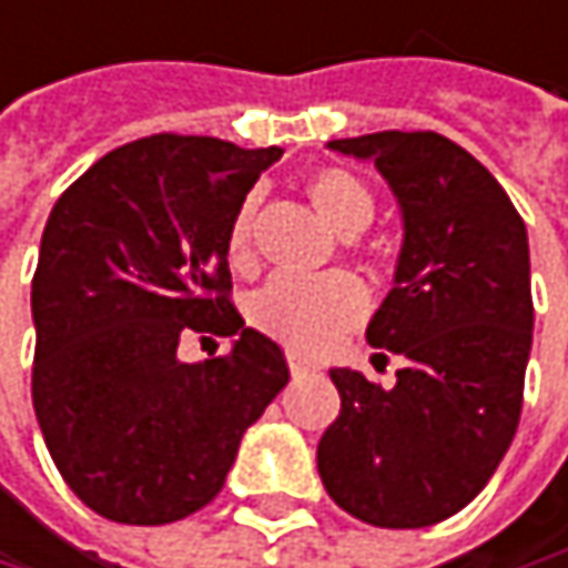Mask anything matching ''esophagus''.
Wrapping results in <instances>:
<instances>
[{
  "label": "esophagus",
  "instance_id": "34e87169",
  "mask_svg": "<svg viewBox=\"0 0 568 568\" xmlns=\"http://www.w3.org/2000/svg\"><path fill=\"white\" fill-rule=\"evenodd\" d=\"M285 361H288V371H292V377H302V374H308V371H315V364H308L305 357H298V354H285Z\"/></svg>",
  "mask_w": 568,
  "mask_h": 568
}]
</instances>
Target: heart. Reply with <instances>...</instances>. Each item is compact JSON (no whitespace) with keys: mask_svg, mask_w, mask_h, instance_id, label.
Returning a JSON list of instances; mask_svg holds the SVG:
<instances>
[{"mask_svg":"<svg viewBox=\"0 0 568 568\" xmlns=\"http://www.w3.org/2000/svg\"><path fill=\"white\" fill-rule=\"evenodd\" d=\"M308 201L322 221L341 236H357L374 221V194L364 181L344 169H322L305 181ZM227 260L233 270L253 266V201L236 207L227 231ZM250 322L256 332L280 341L298 354L328 351L364 315V292L351 276H273L250 298Z\"/></svg>","mask_w":568,"mask_h":568,"instance_id":"1","label":"heart"}]
</instances>
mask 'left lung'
Here are the masks:
<instances>
[{
    "label": "left lung",
    "mask_w": 568,
    "mask_h": 568,
    "mask_svg": "<svg viewBox=\"0 0 568 568\" xmlns=\"http://www.w3.org/2000/svg\"><path fill=\"white\" fill-rule=\"evenodd\" d=\"M328 149L374 162L399 204L393 288L367 341L403 367L389 389L332 371L341 413L318 442V475L364 524L433 527L478 497L520 423L534 344L527 227L488 169L438 132Z\"/></svg>",
    "instance_id": "8db88e82"
}]
</instances>
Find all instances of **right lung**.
Returning <instances> with one entry per match:
<instances>
[{
	"label": "right lung",
	"instance_id": "right-lung-1",
	"mask_svg": "<svg viewBox=\"0 0 568 568\" xmlns=\"http://www.w3.org/2000/svg\"><path fill=\"white\" fill-rule=\"evenodd\" d=\"M283 149L149 135L93 162L54 204L31 280V403L80 500L159 527L224 488L243 433L288 384L276 341L231 305L227 231ZM233 336L184 365V334Z\"/></svg>",
	"mask_w": 568,
	"mask_h": 568
}]
</instances>
